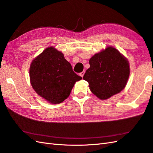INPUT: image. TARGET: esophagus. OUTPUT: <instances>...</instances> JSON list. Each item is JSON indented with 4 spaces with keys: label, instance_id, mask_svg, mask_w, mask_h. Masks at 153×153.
Listing matches in <instances>:
<instances>
[{
    "label": "esophagus",
    "instance_id": "34e87169",
    "mask_svg": "<svg viewBox=\"0 0 153 153\" xmlns=\"http://www.w3.org/2000/svg\"><path fill=\"white\" fill-rule=\"evenodd\" d=\"M84 73H85V72H84V71L81 72V73H80V76H82V77H83V76H84Z\"/></svg>",
    "mask_w": 153,
    "mask_h": 153
}]
</instances>
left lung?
<instances>
[{
    "instance_id": "8db88e82",
    "label": "left lung",
    "mask_w": 153,
    "mask_h": 153,
    "mask_svg": "<svg viewBox=\"0 0 153 153\" xmlns=\"http://www.w3.org/2000/svg\"><path fill=\"white\" fill-rule=\"evenodd\" d=\"M83 79L95 96L106 100L123 89L130 75L128 59L114 47L108 46L89 59Z\"/></svg>"
}]
</instances>
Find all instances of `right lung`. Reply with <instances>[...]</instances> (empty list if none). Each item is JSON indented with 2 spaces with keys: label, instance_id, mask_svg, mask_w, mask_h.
Returning <instances> with one entry per match:
<instances>
[{
  "label": "right lung",
  "instance_id": "obj_1",
  "mask_svg": "<svg viewBox=\"0 0 153 153\" xmlns=\"http://www.w3.org/2000/svg\"><path fill=\"white\" fill-rule=\"evenodd\" d=\"M29 75L36 94L54 105L68 98L76 82L82 79L73 71L64 54L54 47H47L33 59Z\"/></svg>",
  "mask_w": 153,
  "mask_h": 153
}]
</instances>
